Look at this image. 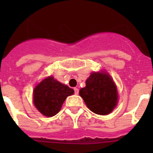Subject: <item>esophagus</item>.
I'll use <instances>...</instances> for the list:
<instances>
[{
	"label": "esophagus",
	"mask_w": 153,
	"mask_h": 153,
	"mask_svg": "<svg viewBox=\"0 0 153 153\" xmlns=\"http://www.w3.org/2000/svg\"><path fill=\"white\" fill-rule=\"evenodd\" d=\"M74 92H75V95H78V92H79V90H78V88L75 87V88H74Z\"/></svg>",
	"instance_id": "obj_1"
}]
</instances>
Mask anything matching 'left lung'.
Instances as JSON below:
<instances>
[{"instance_id": "left-lung-1", "label": "left lung", "mask_w": 153, "mask_h": 153, "mask_svg": "<svg viewBox=\"0 0 153 153\" xmlns=\"http://www.w3.org/2000/svg\"><path fill=\"white\" fill-rule=\"evenodd\" d=\"M86 106L94 113H110L118 102L117 89L112 78L106 73L93 72L79 92Z\"/></svg>"}]
</instances>
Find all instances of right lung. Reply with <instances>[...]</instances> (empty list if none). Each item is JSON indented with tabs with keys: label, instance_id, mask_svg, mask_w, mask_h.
<instances>
[{
	"label": "right lung",
	"instance_id": "right-lung-1",
	"mask_svg": "<svg viewBox=\"0 0 153 153\" xmlns=\"http://www.w3.org/2000/svg\"><path fill=\"white\" fill-rule=\"evenodd\" d=\"M74 90L67 85L48 77L34 89V104L41 114L52 117L58 113L67 97L73 95Z\"/></svg>",
	"mask_w": 153,
	"mask_h": 153
}]
</instances>
